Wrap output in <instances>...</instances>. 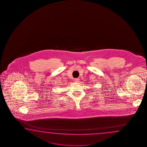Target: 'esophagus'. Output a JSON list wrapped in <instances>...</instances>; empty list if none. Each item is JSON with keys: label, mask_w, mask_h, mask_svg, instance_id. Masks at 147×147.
Masks as SVG:
<instances>
[{"label": "esophagus", "mask_w": 147, "mask_h": 147, "mask_svg": "<svg viewBox=\"0 0 147 147\" xmlns=\"http://www.w3.org/2000/svg\"><path fill=\"white\" fill-rule=\"evenodd\" d=\"M79 79L78 78H76V79H75V80H74V82H76V83L79 82Z\"/></svg>", "instance_id": "1"}]
</instances>
